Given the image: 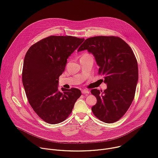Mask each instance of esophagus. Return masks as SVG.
Wrapping results in <instances>:
<instances>
[{
  "label": "esophagus",
  "mask_w": 158,
  "mask_h": 158,
  "mask_svg": "<svg viewBox=\"0 0 158 158\" xmlns=\"http://www.w3.org/2000/svg\"><path fill=\"white\" fill-rule=\"evenodd\" d=\"M81 92L83 94H88L89 93V91L88 89H83Z\"/></svg>",
  "instance_id": "esophagus-1"
}]
</instances>
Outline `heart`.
Listing matches in <instances>:
<instances>
[{
	"mask_svg": "<svg viewBox=\"0 0 158 158\" xmlns=\"http://www.w3.org/2000/svg\"><path fill=\"white\" fill-rule=\"evenodd\" d=\"M91 56L89 54H88V53H84L83 55H82V56Z\"/></svg>",
	"mask_w": 158,
	"mask_h": 158,
	"instance_id": "b5f03b06",
	"label": "heart"
}]
</instances>
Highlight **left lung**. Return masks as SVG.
I'll return each mask as SVG.
<instances>
[{
	"label": "left lung",
	"instance_id": "8db88e82",
	"mask_svg": "<svg viewBox=\"0 0 158 158\" xmlns=\"http://www.w3.org/2000/svg\"><path fill=\"white\" fill-rule=\"evenodd\" d=\"M87 50L95 58L98 74L103 76L107 88L93 89L97 104L91 108L100 120L111 123L128 110L135 94L138 67L135 55L127 43L118 37L97 36L85 40L78 52Z\"/></svg>",
	"mask_w": 158,
	"mask_h": 158
}]
</instances>
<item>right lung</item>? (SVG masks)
Masks as SVG:
<instances>
[{"label":"right lung","instance_id":"right-lung-1","mask_svg":"<svg viewBox=\"0 0 158 158\" xmlns=\"http://www.w3.org/2000/svg\"><path fill=\"white\" fill-rule=\"evenodd\" d=\"M84 40L72 36L52 35L31 45L26 53L22 70L26 96L34 111L47 123L65 121L81 96L77 88H61L60 91L58 85L68 58Z\"/></svg>","mask_w":158,"mask_h":158}]
</instances>
